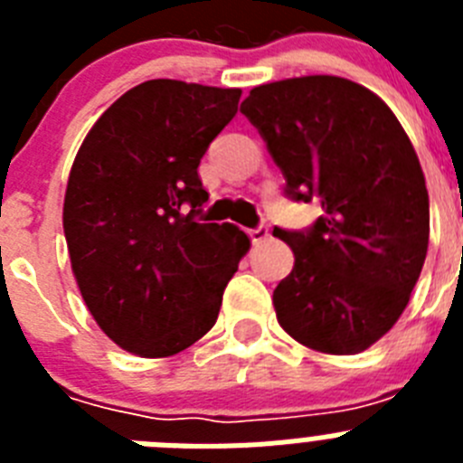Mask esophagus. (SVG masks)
I'll use <instances>...</instances> for the list:
<instances>
[{
    "instance_id": "34e87169",
    "label": "esophagus",
    "mask_w": 463,
    "mask_h": 463,
    "mask_svg": "<svg viewBox=\"0 0 463 463\" xmlns=\"http://www.w3.org/2000/svg\"><path fill=\"white\" fill-rule=\"evenodd\" d=\"M250 239H252V243H255V245L264 243V241L269 239V227H267V224H260V227L250 229Z\"/></svg>"
}]
</instances>
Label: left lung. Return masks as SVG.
<instances>
[{
	"instance_id": "left-lung-1",
	"label": "left lung",
	"mask_w": 463,
	"mask_h": 463,
	"mask_svg": "<svg viewBox=\"0 0 463 463\" xmlns=\"http://www.w3.org/2000/svg\"><path fill=\"white\" fill-rule=\"evenodd\" d=\"M241 113L285 194L322 206L313 227L273 232L294 252L273 289L278 322L317 353H362L396 325L427 257L429 192L411 138L378 94L338 76L252 88Z\"/></svg>"
}]
</instances>
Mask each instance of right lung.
Segmentation results:
<instances>
[{
  "mask_svg": "<svg viewBox=\"0 0 463 463\" xmlns=\"http://www.w3.org/2000/svg\"><path fill=\"white\" fill-rule=\"evenodd\" d=\"M241 90L155 79L104 110L73 159L64 236L85 306L138 357L181 353L215 325L250 239L202 222L196 174Z\"/></svg>",
  "mask_w": 463,
  "mask_h": 463,
  "instance_id": "obj_1",
  "label": "right lung"
}]
</instances>
